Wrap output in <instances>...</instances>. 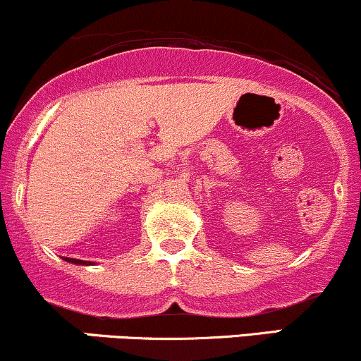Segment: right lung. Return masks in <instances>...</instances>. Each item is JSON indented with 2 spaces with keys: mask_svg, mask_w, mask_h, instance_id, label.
Returning <instances> with one entry per match:
<instances>
[{
  "mask_svg": "<svg viewBox=\"0 0 361 361\" xmlns=\"http://www.w3.org/2000/svg\"><path fill=\"white\" fill-rule=\"evenodd\" d=\"M66 261H69V263H74V264H93L91 261H82V259H74V258H64Z\"/></svg>",
  "mask_w": 361,
  "mask_h": 361,
  "instance_id": "right-lung-1",
  "label": "right lung"
}]
</instances>
